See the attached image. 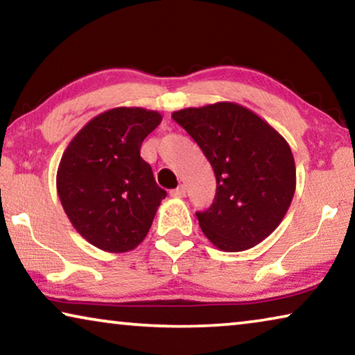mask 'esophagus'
Here are the masks:
<instances>
[{
	"label": "esophagus",
	"mask_w": 355,
	"mask_h": 355,
	"mask_svg": "<svg viewBox=\"0 0 355 355\" xmlns=\"http://www.w3.org/2000/svg\"><path fill=\"white\" fill-rule=\"evenodd\" d=\"M184 194H187V188L184 187H178L177 189H172L171 191L172 198H184Z\"/></svg>",
	"instance_id": "34e87169"
}]
</instances>
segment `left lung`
Segmentation results:
<instances>
[{
    "mask_svg": "<svg viewBox=\"0 0 355 355\" xmlns=\"http://www.w3.org/2000/svg\"><path fill=\"white\" fill-rule=\"evenodd\" d=\"M216 178L210 207L196 216L205 237L223 252L248 250L277 228L292 204V150L274 127L245 107L218 102L173 111Z\"/></svg>",
    "mask_w": 355,
    "mask_h": 355,
    "instance_id": "1",
    "label": "left lung"
}]
</instances>
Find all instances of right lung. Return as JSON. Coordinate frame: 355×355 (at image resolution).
Segmentation results:
<instances>
[{
    "label": "right lung",
    "mask_w": 355,
    "mask_h": 355,
    "mask_svg": "<svg viewBox=\"0 0 355 355\" xmlns=\"http://www.w3.org/2000/svg\"><path fill=\"white\" fill-rule=\"evenodd\" d=\"M162 116L139 107L105 111L73 137L57 171V193L75 230L100 250L140 244L167 193L140 157Z\"/></svg>",
    "instance_id": "1"
}]
</instances>
